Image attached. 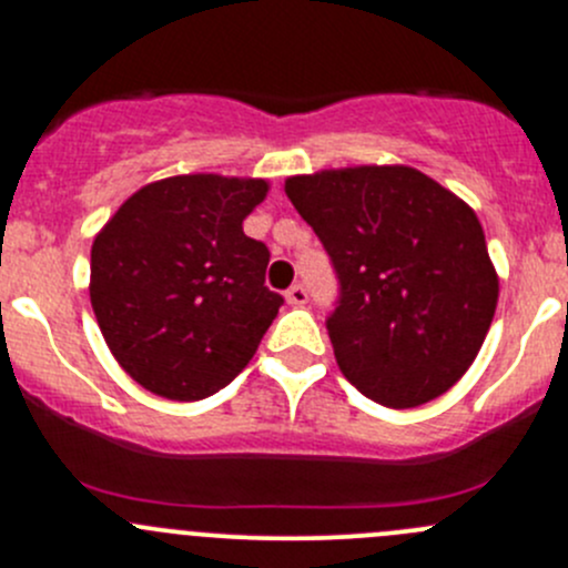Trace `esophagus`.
Returning a JSON list of instances; mask_svg holds the SVG:
<instances>
[{"mask_svg": "<svg viewBox=\"0 0 568 568\" xmlns=\"http://www.w3.org/2000/svg\"><path fill=\"white\" fill-rule=\"evenodd\" d=\"M285 302H288L291 307L307 305V288H305V285H291V288L285 291Z\"/></svg>", "mask_w": 568, "mask_h": 568, "instance_id": "obj_1", "label": "esophagus"}]
</instances>
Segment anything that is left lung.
Returning <instances> with one entry per match:
<instances>
[{"label":"left lung","instance_id":"left-lung-1","mask_svg":"<svg viewBox=\"0 0 568 568\" xmlns=\"http://www.w3.org/2000/svg\"><path fill=\"white\" fill-rule=\"evenodd\" d=\"M341 280L326 318L341 374L390 409L448 393L478 357L497 280L475 211L406 164L285 178Z\"/></svg>","mask_w":568,"mask_h":568}]
</instances>
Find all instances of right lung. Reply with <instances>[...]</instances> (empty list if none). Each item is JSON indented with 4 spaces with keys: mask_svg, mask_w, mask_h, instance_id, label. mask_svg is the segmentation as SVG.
I'll list each match as a JSON object with an SVG mask.
<instances>
[{
    "mask_svg": "<svg viewBox=\"0 0 568 568\" xmlns=\"http://www.w3.org/2000/svg\"><path fill=\"white\" fill-rule=\"evenodd\" d=\"M268 181L173 175L136 189L90 250V302L120 368L153 395L209 398L257 352L283 296L244 233Z\"/></svg>",
    "mask_w": 568,
    "mask_h": 568,
    "instance_id": "right-lung-1",
    "label": "right lung"
}]
</instances>
